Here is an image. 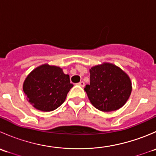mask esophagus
<instances>
[{
    "mask_svg": "<svg viewBox=\"0 0 156 156\" xmlns=\"http://www.w3.org/2000/svg\"><path fill=\"white\" fill-rule=\"evenodd\" d=\"M78 85H79V86H81V87H84V85H85V84H84V81H80V82L79 83H78Z\"/></svg>",
    "mask_w": 156,
    "mask_h": 156,
    "instance_id": "obj_1",
    "label": "esophagus"
}]
</instances>
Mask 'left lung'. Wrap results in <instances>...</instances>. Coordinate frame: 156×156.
Returning <instances> with one entry per match:
<instances>
[{
  "mask_svg": "<svg viewBox=\"0 0 156 156\" xmlns=\"http://www.w3.org/2000/svg\"><path fill=\"white\" fill-rule=\"evenodd\" d=\"M90 81L84 90L91 104L102 112L115 111L124 106L132 90L128 75L108 62L90 69Z\"/></svg>",
  "mask_w": 156,
  "mask_h": 156,
  "instance_id": "1",
  "label": "left lung"
}]
</instances>
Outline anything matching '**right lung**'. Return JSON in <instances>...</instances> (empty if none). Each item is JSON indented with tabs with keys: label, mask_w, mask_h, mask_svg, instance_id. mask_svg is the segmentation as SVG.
<instances>
[{
	"label": "right lung",
	"mask_w": 156,
	"mask_h": 156,
	"mask_svg": "<svg viewBox=\"0 0 156 156\" xmlns=\"http://www.w3.org/2000/svg\"><path fill=\"white\" fill-rule=\"evenodd\" d=\"M73 84L60 67L44 64L34 69L23 83L27 100L37 109L50 112L60 106Z\"/></svg>",
	"instance_id": "obj_1"
}]
</instances>
